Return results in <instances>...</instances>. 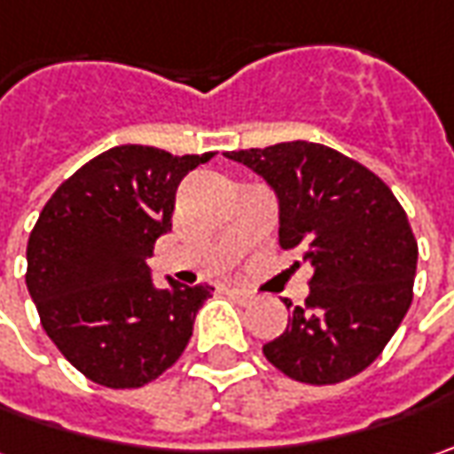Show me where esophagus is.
Wrapping results in <instances>:
<instances>
[{
    "label": "esophagus",
    "mask_w": 454,
    "mask_h": 454,
    "mask_svg": "<svg viewBox=\"0 0 454 454\" xmlns=\"http://www.w3.org/2000/svg\"><path fill=\"white\" fill-rule=\"evenodd\" d=\"M228 294H231L233 300H239L241 305H248V302H254V297H256L254 292H248V289H241V286H231V289H228Z\"/></svg>",
    "instance_id": "1"
}]
</instances>
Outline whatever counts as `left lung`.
<instances>
[{"label": "left lung", "mask_w": 454, "mask_h": 454, "mask_svg": "<svg viewBox=\"0 0 454 454\" xmlns=\"http://www.w3.org/2000/svg\"><path fill=\"white\" fill-rule=\"evenodd\" d=\"M259 172L279 198V247L297 248L312 277L286 330L264 345L285 376L340 384L373 364L414 297L417 239L384 180L338 149L282 142L228 152ZM294 266H300V262Z\"/></svg>", "instance_id": "1"}]
</instances>
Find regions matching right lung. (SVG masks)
Returning <instances> with one entry per match:
<instances>
[{
  "mask_svg": "<svg viewBox=\"0 0 454 454\" xmlns=\"http://www.w3.org/2000/svg\"><path fill=\"white\" fill-rule=\"evenodd\" d=\"M213 154L109 149L52 192L32 228L25 282L43 330L93 384L139 388L183 356L213 286L157 289L147 259L172 226L180 180Z\"/></svg>",
  "mask_w": 454,
  "mask_h": 454,
  "instance_id": "obj_1",
  "label": "right lung"
}]
</instances>
